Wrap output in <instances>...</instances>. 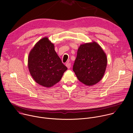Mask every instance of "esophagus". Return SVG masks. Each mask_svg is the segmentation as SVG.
I'll return each instance as SVG.
<instances>
[{
  "instance_id": "1",
  "label": "esophagus",
  "mask_w": 133,
  "mask_h": 133,
  "mask_svg": "<svg viewBox=\"0 0 133 133\" xmlns=\"http://www.w3.org/2000/svg\"><path fill=\"white\" fill-rule=\"evenodd\" d=\"M66 67H67L68 69H69V68H70V67H71V64H70V63H67L66 64Z\"/></svg>"
}]
</instances>
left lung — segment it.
<instances>
[{"instance_id":"1","label":"left lung","mask_w":133,"mask_h":133,"mask_svg":"<svg viewBox=\"0 0 133 133\" xmlns=\"http://www.w3.org/2000/svg\"><path fill=\"white\" fill-rule=\"evenodd\" d=\"M107 65L105 53L97 43L93 42L80 45L73 71L80 82L90 86L102 79Z\"/></svg>"}]
</instances>
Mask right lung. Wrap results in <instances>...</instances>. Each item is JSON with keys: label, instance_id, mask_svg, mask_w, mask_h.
<instances>
[{"label": "right lung", "instance_id": "add662e5", "mask_svg": "<svg viewBox=\"0 0 133 133\" xmlns=\"http://www.w3.org/2000/svg\"><path fill=\"white\" fill-rule=\"evenodd\" d=\"M28 67L35 82L47 88L58 82L67 69L46 37L38 41L30 51Z\"/></svg>", "mask_w": 133, "mask_h": 133}]
</instances>
